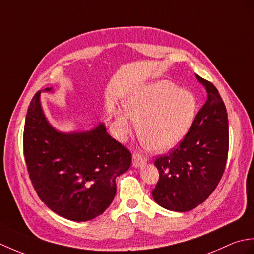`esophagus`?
<instances>
[{
	"instance_id": "1",
	"label": "esophagus",
	"mask_w": 254,
	"mask_h": 254,
	"mask_svg": "<svg viewBox=\"0 0 254 254\" xmlns=\"http://www.w3.org/2000/svg\"><path fill=\"white\" fill-rule=\"evenodd\" d=\"M147 158L139 153H134L132 156V164L134 167H139L144 163H146Z\"/></svg>"
}]
</instances>
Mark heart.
Instances as JSON below:
<instances>
[{
    "instance_id": "heart-1",
    "label": "heart",
    "mask_w": 254,
    "mask_h": 254,
    "mask_svg": "<svg viewBox=\"0 0 254 254\" xmlns=\"http://www.w3.org/2000/svg\"><path fill=\"white\" fill-rule=\"evenodd\" d=\"M197 111V100L190 91L160 79L142 86L127 97L124 109L115 111V126L127 136L137 124L138 136L147 148L163 152L179 143L190 130Z\"/></svg>"
}]
</instances>
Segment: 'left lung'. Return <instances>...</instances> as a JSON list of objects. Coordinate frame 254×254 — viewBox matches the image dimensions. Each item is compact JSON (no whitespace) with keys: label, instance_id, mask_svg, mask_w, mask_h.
Instances as JSON below:
<instances>
[{"label":"left lung","instance_id":"1","mask_svg":"<svg viewBox=\"0 0 254 254\" xmlns=\"http://www.w3.org/2000/svg\"><path fill=\"white\" fill-rule=\"evenodd\" d=\"M196 78L207 93L182 142L155 159L159 180L152 192L155 202L175 212L198 206L222 179L229 147L228 117L218 90L208 80Z\"/></svg>","mask_w":254,"mask_h":254}]
</instances>
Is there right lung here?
<instances>
[{"label": "right lung", "mask_w": 254, "mask_h": 254, "mask_svg": "<svg viewBox=\"0 0 254 254\" xmlns=\"http://www.w3.org/2000/svg\"><path fill=\"white\" fill-rule=\"evenodd\" d=\"M45 91H52L46 88ZM41 90L31 99L24 127V156L38 196L60 216L87 222L109 207L116 179L128 170L130 150L100 123L91 131L62 133L48 122Z\"/></svg>", "instance_id": "right-lung-1"}]
</instances>
